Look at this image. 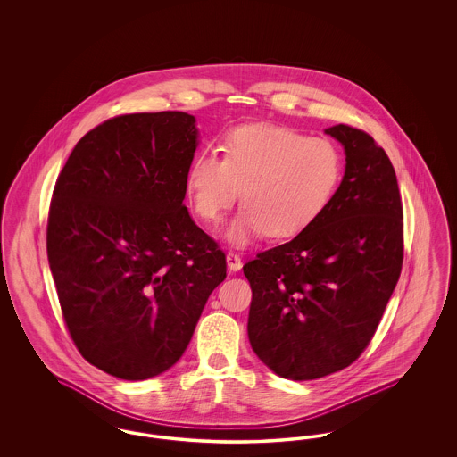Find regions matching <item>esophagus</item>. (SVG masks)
<instances>
[{
    "instance_id": "obj_1",
    "label": "esophagus",
    "mask_w": 457,
    "mask_h": 457,
    "mask_svg": "<svg viewBox=\"0 0 457 457\" xmlns=\"http://www.w3.org/2000/svg\"><path fill=\"white\" fill-rule=\"evenodd\" d=\"M226 262H228V267H229L231 270H239L241 265H243L241 257H239L238 253H235V252H229V253L226 255Z\"/></svg>"
}]
</instances>
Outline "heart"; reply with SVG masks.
<instances>
[{"mask_svg":"<svg viewBox=\"0 0 457 457\" xmlns=\"http://www.w3.org/2000/svg\"><path fill=\"white\" fill-rule=\"evenodd\" d=\"M345 155L328 138H312L279 125H245L228 133L222 157L202 151L187 170L194 212L219 222L238 200L245 204L226 238H293L320 218L339 190Z\"/></svg>","mask_w":457,"mask_h":457,"instance_id":"b5f03b06","label":"heart"}]
</instances>
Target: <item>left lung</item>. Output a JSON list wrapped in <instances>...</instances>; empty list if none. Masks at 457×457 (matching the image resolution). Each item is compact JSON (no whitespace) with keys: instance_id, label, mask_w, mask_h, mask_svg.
Masks as SVG:
<instances>
[{"instance_id":"1","label":"left lung","mask_w":457,"mask_h":457,"mask_svg":"<svg viewBox=\"0 0 457 457\" xmlns=\"http://www.w3.org/2000/svg\"><path fill=\"white\" fill-rule=\"evenodd\" d=\"M346 173L326 212L296 238L243 265L248 339L283 378L346 369L369 346L397 284L403 202L391 159L367 131L336 125Z\"/></svg>"}]
</instances>
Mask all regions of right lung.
Returning <instances> with one entry per match:
<instances>
[{"label": "right lung", "mask_w": 457, "mask_h": 457, "mask_svg": "<svg viewBox=\"0 0 457 457\" xmlns=\"http://www.w3.org/2000/svg\"><path fill=\"white\" fill-rule=\"evenodd\" d=\"M195 149L192 114H120L79 140L56 179L46 241L63 320L112 377L171 369L226 278L224 252L183 204Z\"/></svg>", "instance_id": "1"}]
</instances>
